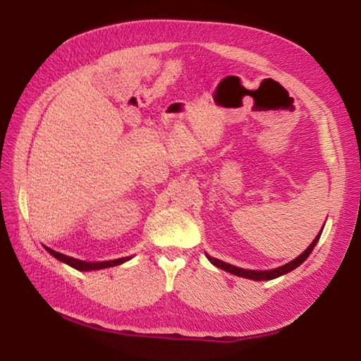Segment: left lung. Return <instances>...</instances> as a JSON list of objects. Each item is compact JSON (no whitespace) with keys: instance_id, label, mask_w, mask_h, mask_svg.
Here are the masks:
<instances>
[{"instance_id":"8db88e82","label":"left lung","mask_w":361,"mask_h":361,"mask_svg":"<svg viewBox=\"0 0 361 361\" xmlns=\"http://www.w3.org/2000/svg\"><path fill=\"white\" fill-rule=\"evenodd\" d=\"M321 233H322V230H321ZM321 233L314 238V241L310 244L308 249L303 252V253H300L298 258L293 259V261H289V263L285 264V266H280V267H277V269H271V271H247V269H241V267H236V266H231L228 263H224V261L217 259V258H213V257H209V255H207V257H208V259L211 261V263H213L216 267H219V269H224V271H227V272H230L233 275H238V277L252 279V280H272V279L280 277V275L291 272L293 269H295V267L300 266L303 261H305L310 257V253L313 252L314 245L317 244V241H319Z\"/></svg>"}]
</instances>
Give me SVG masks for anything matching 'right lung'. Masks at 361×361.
<instances>
[{
	"label": "right lung",
	"mask_w": 361,
	"mask_h": 361,
	"mask_svg": "<svg viewBox=\"0 0 361 361\" xmlns=\"http://www.w3.org/2000/svg\"><path fill=\"white\" fill-rule=\"evenodd\" d=\"M45 249L51 253V255L54 258H58L59 261H62V263H66L68 266L75 267V269L78 271H95V269H104V267H112V266H118L125 263V261H128L130 257H125V258H118V259H112V261H100V263H87V261H81V259H76V258H72V257H67V255H62V253L56 252V250H51L48 249V247H45Z\"/></svg>",
	"instance_id": "add662e5"
}]
</instances>
